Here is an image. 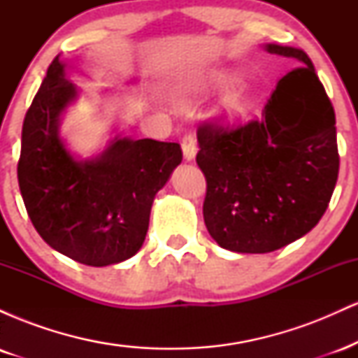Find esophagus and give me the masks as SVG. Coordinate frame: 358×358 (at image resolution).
<instances>
[{
  "instance_id": "34e87169",
  "label": "esophagus",
  "mask_w": 358,
  "mask_h": 358,
  "mask_svg": "<svg viewBox=\"0 0 358 358\" xmlns=\"http://www.w3.org/2000/svg\"><path fill=\"white\" fill-rule=\"evenodd\" d=\"M182 150H183V156L187 162H192L196 155V139L193 134H185L182 139Z\"/></svg>"
}]
</instances>
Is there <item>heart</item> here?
I'll use <instances>...</instances> for the list:
<instances>
[{
	"label": "heart",
	"mask_w": 358,
	"mask_h": 358,
	"mask_svg": "<svg viewBox=\"0 0 358 358\" xmlns=\"http://www.w3.org/2000/svg\"><path fill=\"white\" fill-rule=\"evenodd\" d=\"M239 80V76L234 72H220L217 73L215 77L210 80V85L213 89H219V90H224V89H229L232 87L236 82ZM227 106L231 110H236V113H241V110L245 109V106H248V97L244 96V94H234V96L229 97L227 101Z\"/></svg>",
	"instance_id": "b5f03b06"
}]
</instances>
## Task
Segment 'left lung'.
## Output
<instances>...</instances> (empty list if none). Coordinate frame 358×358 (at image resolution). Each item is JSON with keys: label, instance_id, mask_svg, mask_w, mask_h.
<instances>
[{"label": "left lung", "instance_id": "8db88e82", "mask_svg": "<svg viewBox=\"0 0 358 358\" xmlns=\"http://www.w3.org/2000/svg\"><path fill=\"white\" fill-rule=\"evenodd\" d=\"M296 69L278 82L261 117L196 129V165L207 180L203 220L220 248L264 254L318 224L338 178L335 110L299 48L268 45Z\"/></svg>", "mask_w": 358, "mask_h": 358}]
</instances>
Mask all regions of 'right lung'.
I'll return each mask as SVG.
<instances>
[{
    "mask_svg": "<svg viewBox=\"0 0 358 358\" xmlns=\"http://www.w3.org/2000/svg\"><path fill=\"white\" fill-rule=\"evenodd\" d=\"M77 97L55 57L23 121L18 183L28 217L50 248L85 266L126 261L145 242L155 195L182 163L178 143L116 138L77 162L59 117Z\"/></svg>",
    "mask_w": 358,
    "mask_h": 358,
    "instance_id": "right-lung-1",
    "label": "right lung"
}]
</instances>
